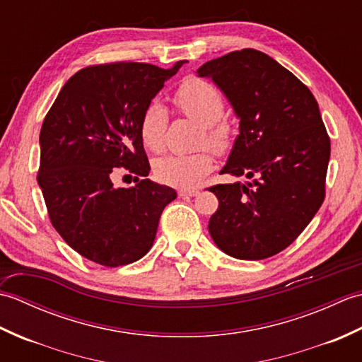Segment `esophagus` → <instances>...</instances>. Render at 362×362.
<instances>
[{"mask_svg":"<svg viewBox=\"0 0 362 362\" xmlns=\"http://www.w3.org/2000/svg\"><path fill=\"white\" fill-rule=\"evenodd\" d=\"M199 194V189H191V188H182L179 189L180 197H194Z\"/></svg>","mask_w":362,"mask_h":362,"instance_id":"esophagus-1","label":"esophagus"}]
</instances>
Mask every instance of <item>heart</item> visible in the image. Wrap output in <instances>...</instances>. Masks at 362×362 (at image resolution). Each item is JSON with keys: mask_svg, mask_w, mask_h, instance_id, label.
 <instances>
[{"mask_svg": "<svg viewBox=\"0 0 362 362\" xmlns=\"http://www.w3.org/2000/svg\"><path fill=\"white\" fill-rule=\"evenodd\" d=\"M174 103L182 113L202 124V141L218 153H227L233 148L235 130L224 115V98L209 81L188 78L174 95ZM169 115L166 107L153 101L146 107L140 122L143 143L152 151H160L165 144ZM213 157L209 151L189 153H166L153 161L157 179L168 185L193 188L213 169Z\"/></svg>", "mask_w": 362, "mask_h": 362, "instance_id": "heart-1", "label": "heart"}]
</instances>
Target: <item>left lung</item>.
<instances>
[{
  "label": "left lung",
  "mask_w": 362,
  "mask_h": 362,
  "mask_svg": "<svg viewBox=\"0 0 362 362\" xmlns=\"http://www.w3.org/2000/svg\"><path fill=\"white\" fill-rule=\"evenodd\" d=\"M211 79L240 119L219 174L244 175L210 188L219 206L209 222L214 244L238 259L286 249L325 197L329 138L308 87L267 54L228 52L197 70Z\"/></svg>",
  "instance_id": "8db88e82"
}]
</instances>
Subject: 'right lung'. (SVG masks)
Returning <instances> with one entry per match:
<instances>
[{
    "label": "right lung",
    "instance_id": "obj_1",
    "mask_svg": "<svg viewBox=\"0 0 362 362\" xmlns=\"http://www.w3.org/2000/svg\"><path fill=\"white\" fill-rule=\"evenodd\" d=\"M169 70L121 62L87 66L66 81L40 130L37 182L54 228L79 255L107 267L143 258L175 189L146 177L151 166L140 122ZM141 180L115 187L112 168Z\"/></svg>",
    "mask_w": 362,
    "mask_h": 362
}]
</instances>
